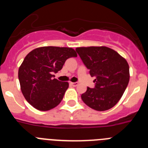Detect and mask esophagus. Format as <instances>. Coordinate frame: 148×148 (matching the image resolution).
<instances>
[{"instance_id": "34e87169", "label": "esophagus", "mask_w": 148, "mask_h": 148, "mask_svg": "<svg viewBox=\"0 0 148 148\" xmlns=\"http://www.w3.org/2000/svg\"><path fill=\"white\" fill-rule=\"evenodd\" d=\"M70 84L73 85V87H76V86L78 85V83H77V82H70Z\"/></svg>"}]
</instances>
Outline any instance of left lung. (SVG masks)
Masks as SVG:
<instances>
[{"label":"left lung","instance_id":"1","mask_svg":"<svg viewBox=\"0 0 148 148\" xmlns=\"http://www.w3.org/2000/svg\"><path fill=\"white\" fill-rule=\"evenodd\" d=\"M90 74L96 78L95 88L82 95V99L90 108L104 111L114 107L122 96L130 80L127 61L109 47H88L75 49Z\"/></svg>","mask_w":148,"mask_h":148}]
</instances>
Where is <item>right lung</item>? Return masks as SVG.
Listing matches in <instances>:
<instances>
[{
  "label": "right lung",
  "mask_w": 148,
  "mask_h": 148,
  "mask_svg": "<svg viewBox=\"0 0 148 148\" xmlns=\"http://www.w3.org/2000/svg\"><path fill=\"white\" fill-rule=\"evenodd\" d=\"M76 56L73 48L58 47H41L27 55L18 78L23 96L33 108L47 111L60 104L69 83L53 78V74L62 69L67 58Z\"/></svg>",
  "instance_id": "right-lung-1"
}]
</instances>
